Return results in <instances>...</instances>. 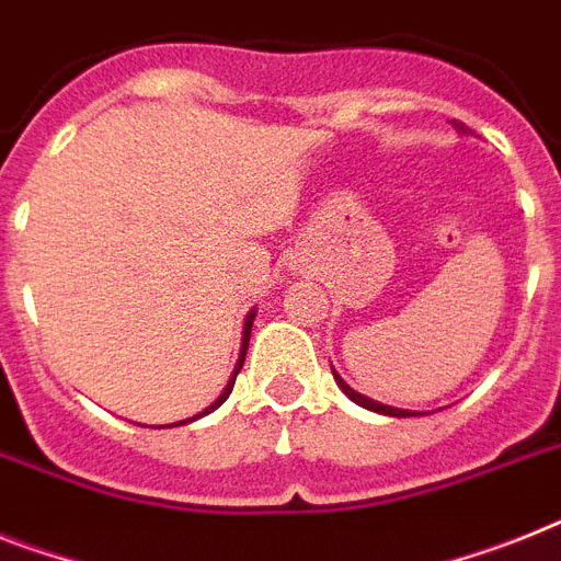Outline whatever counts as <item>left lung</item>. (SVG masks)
<instances>
[{
    "mask_svg": "<svg viewBox=\"0 0 561 561\" xmlns=\"http://www.w3.org/2000/svg\"><path fill=\"white\" fill-rule=\"evenodd\" d=\"M454 128L459 130V134H470V128H465V122H454ZM333 379H336L339 388L345 390V397L351 399V402L359 404V408H368V411H374V413H385V416H419V413H413V411H402V408H390V404L374 402V399L362 397V393H356V390H353L351 385H347L345 379H342V376L336 374V370H333Z\"/></svg>",
    "mask_w": 561,
    "mask_h": 561,
    "instance_id": "8db88e82",
    "label": "left lung"
}]
</instances>
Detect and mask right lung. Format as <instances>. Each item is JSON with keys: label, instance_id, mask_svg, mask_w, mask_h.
<instances>
[{"label": "right lung", "instance_id": "add662e5", "mask_svg": "<svg viewBox=\"0 0 561 561\" xmlns=\"http://www.w3.org/2000/svg\"><path fill=\"white\" fill-rule=\"evenodd\" d=\"M253 317H256V310H251V313H248V319H244V331H242V351H239V362H237V368H233V374H230V379H228V385H225V390H222V393H219V399H216V402L210 404V408H205V411H202V413H196V416L185 419V422H176V425H187V422H193V419H202V416H208L210 411H216V408H219V404H222L225 399L230 397V390H233V382H237V374H239V370H242V365H244V353H248V342H251V324H253Z\"/></svg>", "mask_w": 561, "mask_h": 561}]
</instances>
